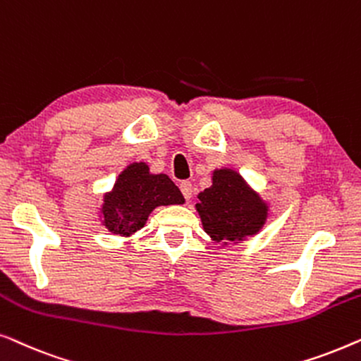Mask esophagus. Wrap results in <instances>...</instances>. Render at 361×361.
I'll return each mask as SVG.
<instances>
[{
	"instance_id": "obj_1",
	"label": "esophagus",
	"mask_w": 361,
	"mask_h": 361,
	"mask_svg": "<svg viewBox=\"0 0 361 361\" xmlns=\"http://www.w3.org/2000/svg\"><path fill=\"white\" fill-rule=\"evenodd\" d=\"M180 192L182 195L185 197V200H190L192 199V194H194V187H192V184L189 180H184L180 184Z\"/></svg>"
}]
</instances>
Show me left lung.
I'll return each mask as SVG.
<instances>
[{"label": "left lung", "mask_w": 361, "mask_h": 361, "mask_svg": "<svg viewBox=\"0 0 361 361\" xmlns=\"http://www.w3.org/2000/svg\"><path fill=\"white\" fill-rule=\"evenodd\" d=\"M197 197L202 226L216 243L243 241L258 233L268 219V204L233 169H216L212 187Z\"/></svg>", "instance_id": "8db88e82"}]
</instances>
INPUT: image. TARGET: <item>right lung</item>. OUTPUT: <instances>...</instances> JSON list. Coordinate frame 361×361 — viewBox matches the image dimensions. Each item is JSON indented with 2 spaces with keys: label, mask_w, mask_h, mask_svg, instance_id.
Listing matches in <instances>:
<instances>
[{
  "label": "right lung",
  "mask_w": 361,
  "mask_h": 361,
  "mask_svg": "<svg viewBox=\"0 0 361 361\" xmlns=\"http://www.w3.org/2000/svg\"><path fill=\"white\" fill-rule=\"evenodd\" d=\"M184 202L179 187L166 174H151L146 162H133L103 195L102 224L111 233L130 236L145 226L156 207Z\"/></svg>",
  "instance_id": "obj_1"
}]
</instances>
